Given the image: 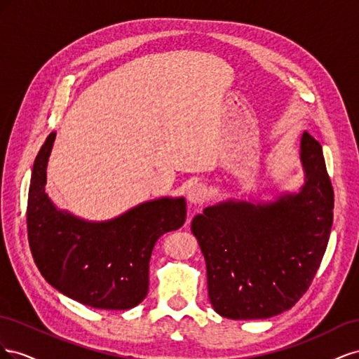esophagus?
Returning a JSON list of instances; mask_svg holds the SVG:
<instances>
[{"label":"esophagus","instance_id":"1","mask_svg":"<svg viewBox=\"0 0 359 359\" xmlns=\"http://www.w3.org/2000/svg\"><path fill=\"white\" fill-rule=\"evenodd\" d=\"M206 193H208V190H206L205 184H194V186L190 187L187 198L191 203H202L206 198Z\"/></svg>","mask_w":359,"mask_h":359}]
</instances>
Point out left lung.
I'll use <instances>...</instances> for the list:
<instances>
[{
	"mask_svg": "<svg viewBox=\"0 0 359 359\" xmlns=\"http://www.w3.org/2000/svg\"><path fill=\"white\" fill-rule=\"evenodd\" d=\"M306 186L274 203L226 202L191 222L206 262L208 297L227 319H266L292 309L307 292L327 250L334 190L322 147L301 139Z\"/></svg>",
	"mask_w": 359,
	"mask_h": 359,
	"instance_id": "1",
	"label": "left lung"
}]
</instances>
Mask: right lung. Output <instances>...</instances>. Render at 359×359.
<instances>
[{
    "instance_id": "1",
    "label": "right lung",
    "mask_w": 359,
    "mask_h": 359,
    "mask_svg": "<svg viewBox=\"0 0 359 359\" xmlns=\"http://www.w3.org/2000/svg\"><path fill=\"white\" fill-rule=\"evenodd\" d=\"M55 133L32 166L27 205L28 243L49 285L83 306L128 310L148 293L151 253L158 238L186 222V201L163 198L107 223H86L58 211L45 193Z\"/></svg>"
}]
</instances>
